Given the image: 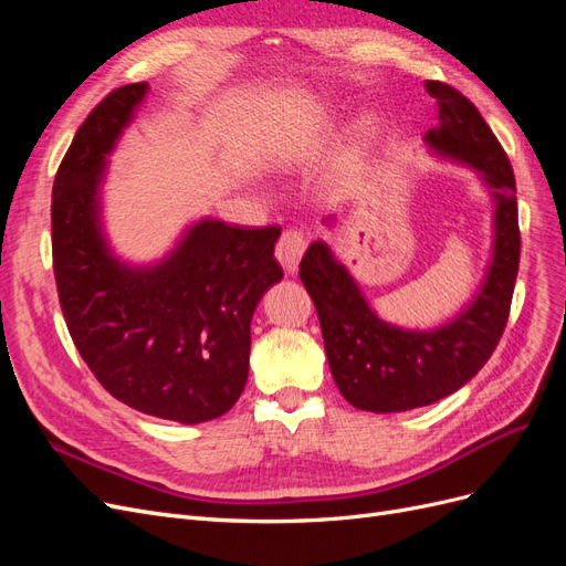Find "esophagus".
Returning <instances> with one entry per match:
<instances>
[{"instance_id": "esophagus-1", "label": "esophagus", "mask_w": 566, "mask_h": 566, "mask_svg": "<svg viewBox=\"0 0 566 566\" xmlns=\"http://www.w3.org/2000/svg\"><path fill=\"white\" fill-rule=\"evenodd\" d=\"M304 250H306L304 233L297 229H287L276 243V260L283 264L287 273H295Z\"/></svg>"}]
</instances>
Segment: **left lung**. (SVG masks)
<instances>
[{"mask_svg": "<svg viewBox=\"0 0 566 566\" xmlns=\"http://www.w3.org/2000/svg\"><path fill=\"white\" fill-rule=\"evenodd\" d=\"M424 87L439 108V127L424 142L482 172L495 200L493 262L476 300L437 331H403L373 314L323 241L312 243L300 264L335 385L352 406L373 413L430 406L470 382L503 337L520 269L517 186L503 146L468 96L443 82Z\"/></svg>", "mask_w": 566, "mask_h": 566, "instance_id": "8db88e82", "label": "left lung"}]
</instances>
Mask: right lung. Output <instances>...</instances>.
I'll return each instance as SVG.
<instances>
[{
  "instance_id": "1",
  "label": "right lung",
  "mask_w": 566,
  "mask_h": 566,
  "mask_svg": "<svg viewBox=\"0 0 566 566\" xmlns=\"http://www.w3.org/2000/svg\"><path fill=\"white\" fill-rule=\"evenodd\" d=\"M146 92V82L117 87L80 125L51 191V254L67 333L94 378L146 416L196 424L243 394L252 314L283 279L273 256L281 229L205 219L156 266L115 260L98 186Z\"/></svg>"
}]
</instances>
